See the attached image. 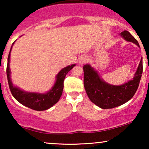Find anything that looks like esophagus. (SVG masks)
Returning a JSON list of instances; mask_svg holds the SVG:
<instances>
[{
	"label": "esophagus",
	"instance_id": "obj_1",
	"mask_svg": "<svg viewBox=\"0 0 149 149\" xmlns=\"http://www.w3.org/2000/svg\"><path fill=\"white\" fill-rule=\"evenodd\" d=\"M87 61H88V58H87V57H85V56H82L79 59V63L81 65L85 64Z\"/></svg>",
	"mask_w": 149,
	"mask_h": 149
}]
</instances>
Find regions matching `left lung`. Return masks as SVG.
<instances>
[{
	"label": "left lung",
	"instance_id": "1",
	"mask_svg": "<svg viewBox=\"0 0 149 149\" xmlns=\"http://www.w3.org/2000/svg\"><path fill=\"white\" fill-rule=\"evenodd\" d=\"M126 41L132 42L139 47V42L127 31L120 34ZM84 87L90 101L101 109H113L130 100L139 87L143 72L142 58L132 79L120 85H113L107 83L100 76L91 65L83 66Z\"/></svg>",
	"mask_w": 149,
	"mask_h": 149
}]
</instances>
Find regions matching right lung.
<instances>
[{"label": "right lung", "mask_w": 149, "mask_h": 149, "mask_svg": "<svg viewBox=\"0 0 149 149\" xmlns=\"http://www.w3.org/2000/svg\"><path fill=\"white\" fill-rule=\"evenodd\" d=\"M15 42L13 43V45H14ZM13 45L11 46L9 55H8L6 70L8 84H9L10 90L13 96L22 105L33 109V110L45 111L51 108L60 99L62 95L63 88H64V80L65 77L68 72L76 66V64H71L61 69L56 76V80L54 85L47 92L39 93V92L24 91L19 87L13 85L11 78H10L11 76V71L10 68V52H11Z\"/></svg>", "instance_id": "1"}]
</instances>
